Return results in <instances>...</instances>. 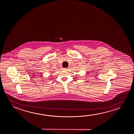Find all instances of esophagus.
Listing matches in <instances>:
<instances>
[{"label": "esophagus", "instance_id": "esophagus-1", "mask_svg": "<svg viewBox=\"0 0 134 134\" xmlns=\"http://www.w3.org/2000/svg\"><path fill=\"white\" fill-rule=\"evenodd\" d=\"M63 70H68V69L67 68H64Z\"/></svg>", "mask_w": 134, "mask_h": 134}]
</instances>
